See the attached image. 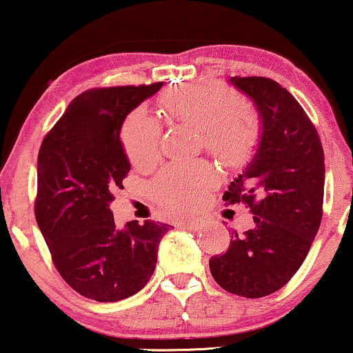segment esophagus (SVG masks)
<instances>
[{
  "mask_svg": "<svg viewBox=\"0 0 353 353\" xmlns=\"http://www.w3.org/2000/svg\"><path fill=\"white\" fill-rule=\"evenodd\" d=\"M183 228H188L191 231H199L202 226H204V223H202V220L199 219H192V220H188V221H183Z\"/></svg>",
  "mask_w": 353,
  "mask_h": 353,
  "instance_id": "esophagus-1",
  "label": "esophagus"
}]
</instances>
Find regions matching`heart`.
<instances>
[{
  "label": "heart",
  "instance_id": "1",
  "mask_svg": "<svg viewBox=\"0 0 353 353\" xmlns=\"http://www.w3.org/2000/svg\"><path fill=\"white\" fill-rule=\"evenodd\" d=\"M170 117L201 130L205 146L231 165L252 156L260 137V122L252 109L239 104L238 96L216 83L181 86L163 99ZM161 127L146 110L130 114L122 130V143L134 167L152 165L159 157ZM216 185L209 163H172L159 173L152 186L159 204L172 212L191 210Z\"/></svg>",
  "mask_w": 353,
  "mask_h": 353
}]
</instances>
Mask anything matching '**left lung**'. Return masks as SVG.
I'll return each instance as SVG.
<instances>
[{"instance_id":"left-lung-1","label":"left lung","mask_w":353,"mask_h":353,"mask_svg":"<svg viewBox=\"0 0 353 353\" xmlns=\"http://www.w3.org/2000/svg\"><path fill=\"white\" fill-rule=\"evenodd\" d=\"M228 81L252 101L262 133L223 201L248 204L254 228L233 231L228 250L209 265L225 291L259 299L281 289L312 248L323 215L325 154L316 128L286 88L265 77Z\"/></svg>"}]
</instances>
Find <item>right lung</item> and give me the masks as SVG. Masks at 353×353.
I'll use <instances>...</instances> for the list:
<instances>
[{"instance_id":"right-lung-1","label":"right lung","mask_w":353,"mask_h":353,"mask_svg":"<svg viewBox=\"0 0 353 353\" xmlns=\"http://www.w3.org/2000/svg\"><path fill=\"white\" fill-rule=\"evenodd\" d=\"M163 83L88 90L67 105L38 154L35 216L52 262L81 296L117 302L146 286L170 225L117 228L109 209L130 172L122 125Z\"/></svg>"}]
</instances>
